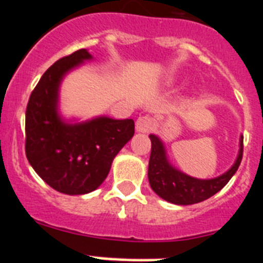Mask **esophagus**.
I'll use <instances>...</instances> for the list:
<instances>
[{
  "mask_svg": "<svg viewBox=\"0 0 263 263\" xmlns=\"http://www.w3.org/2000/svg\"><path fill=\"white\" fill-rule=\"evenodd\" d=\"M153 127V118L150 116H141L136 121V130L138 133H147Z\"/></svg>",
  "mask_w": 263,
  "mask_h": 263,
  "instance_id": "esophagus-1",
  "label": "esophagus"
}]
</instances>
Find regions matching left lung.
<instances>
[{"label":"left lung","instance_id":"8db88e82","mask_svg":"<svg viewBox=\"0 0 263 263\" xmlns=\"http://www.w3.org/2000/svg\"><path fill=\"white\" fill-rule=\"evenodd\" d=\"M152 154L148 160V183L153 191L168 203L190 205L210 199L227 185L236 174L242 159L243 137H240V150L233 166L227 173L212 179H197L182 173L170 163L163 141L155 134H150Z\"/></svg>","mask_w":263,"mask_h":263}]
</instances>
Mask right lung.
<instances>
[{
    "mask_svg": "<svg viewBox=\"0 0 263 263\" xmlns=\"http://www.w3.org/2000/svg\"><path fill=\"white\" fill-rule=\"evenodd\" d=\"M93 57L81 48L55 62L43 73L26 108V157L50 187L66 195L95 191L111 162L134 136L133 120L100 116L66 120L59 111V89L67 73Z\"/></svg>",
    "mask_w": 263,
    "mask_h": 263,
    "instance_id": "obj_1",
    "label": "right lung"
}]
</instances>
